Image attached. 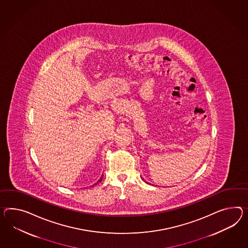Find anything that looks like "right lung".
<instances>
[{"label": "right lung", "mask_w": 248, "mask_h": 248, "mask_svg": "<svg viewBox=\"0 0 248 248\" xmlns=\"http://www.w3.org/2000/svg\"><path fill=\"white\" fill-rule=\"evenodd\" d=\"M102 177H101V179H100V180H99V182H98V183H100V182H101V181H102ZM98 183H97V184H98Z\"/></svg>", "instance_id": "1"}]
</instances>
